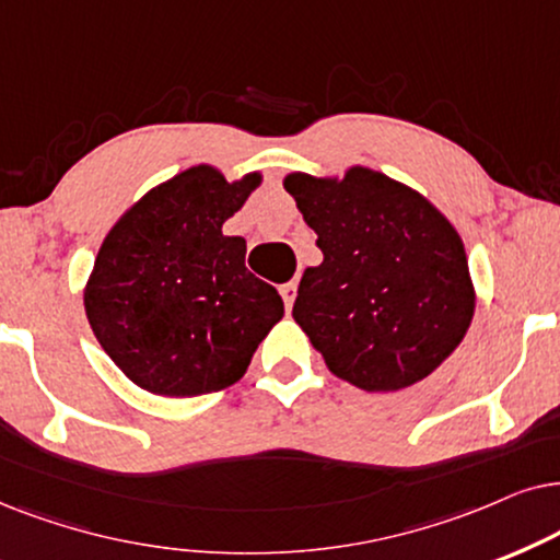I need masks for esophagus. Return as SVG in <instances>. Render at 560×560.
<instances>
[{
    "label": "esophagus",
    "mask_w": 560,
    "mask_h": 560,
    "mask_svg": "<svg viewBox=\"0 0 560 560\" xmlns=\"http://www.w3.org/2000/svg\"><path fill=\"white\" fill-rule=\"evenodd\" d=\"M279 292H281V300H284V304H287V310H292L294 296H296V284H294V281H289V284L279 287Z\"/></svg>",
    "instance_id": "1"
}]
</instances>
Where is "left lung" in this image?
<instances>
[{
  "mask_svg": "<svg viewBox=\"0 0 560 560\" xmlns=\"http://www.w3.org/2000/svg\"><path fill=\"white\" fill-rule=\"evenodd\" d=\"M323 264L304 268L292 310L327 369L363 392L430 376L471 325L476 292L456 228L382 171L289 174Z\"/></svg>",
  "mask_w": 560,
  "mask_h": 560,
  "instance_id": "left-lung-1",
  "label": "left lung"
}]
</instances>
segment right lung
Here are the masks:
<instances>
[{"mask_svg": "<svg viewBox=\"0 0 560 560\" xmlns=\"http://www.w3.org/2000/svg\"><path fill=\"white\" fill-rule=\"evenodd\" d=\"M258 184V171L228 182L199 163L153 186L104 237L84 289L86 317L140 389H225L284 317L279 292L245 268L243 237L222 235Z\"/></svg>", "mask_w": 560, "mask_h": 560, "instance_id": "add662e5", "label": "right lung"}]
</instances>
